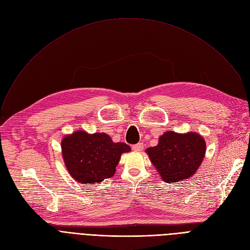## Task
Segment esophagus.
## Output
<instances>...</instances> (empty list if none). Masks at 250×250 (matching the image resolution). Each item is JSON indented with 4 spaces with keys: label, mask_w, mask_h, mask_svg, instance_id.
<instances>
[{
    "label": "esophagus",
    "mask_w": 250,
    "mask_h": 250,
    "mask_svg": "<svg viewBox=\"0 0 250 250\" xmlns=\"http://www.w3.org/2000/svg\"><path fill=\"white\" fill-rule=\"evenodd\" d=\"M143 149H144V145L142 143H139V144H137V145L133 146V150L136 152H141Z\"/></svg>",
    "instance_id": "1"
}]
</instances>
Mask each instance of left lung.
<instances>
[{"instance_id": "left-lung-1", "label": "left lung", "mask_w": 250, "mask_h": 250, "mask_svg": "<svg viewBox=\"0 0 250 250\" xmlns=\"http://www.w3.org/2000/svg\"><path fill=\"white\" fill-rule=\"evenodd\" d=\"M206 148L205 139L198 133L169 130L146 153L162 180L171 183L188 179L196 172L205 158Z\"/></svg>"}]
</instances>
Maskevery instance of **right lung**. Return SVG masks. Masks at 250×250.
Wrapping results in <instances>:
<instances>
[{"label":"right lung","instance_id":"right-lung-1","mask_svg":"<svg viewBox=\"0 0 250 250\" xmlns=\"http://www.w3.org/2000/svg\"><path fill=\"white\" fill-rule=\"evenodd\" d=\"M61 147L70 175L82 185L113 176L122 154L130 151L126 144L114 143L105 133L88 134L83 129L64 136Z\"/></svg>","mask_w":250,"mask_h":250}]
</instances>
